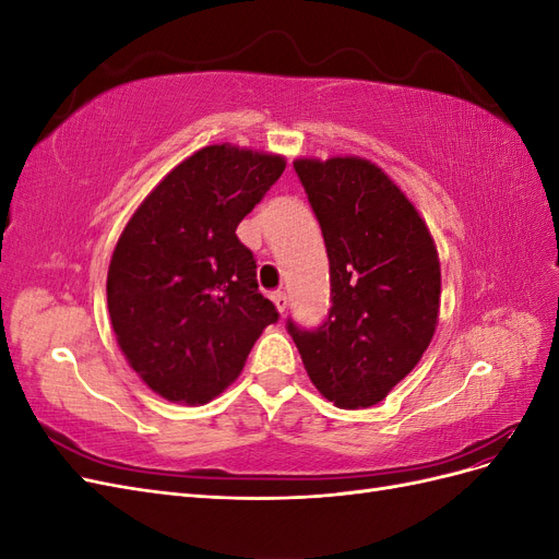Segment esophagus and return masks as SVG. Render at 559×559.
<instances>
[{
  "mask_svg": "<svg viewBox=\"0 0 559 559\" xmlns=\"http://www.w3.org/2000/svg\"><path fill=\"white\" fill-rule=\"evenodd\" d=\"M273 302H275V308H277L280 312H284L286 306H289V298H286L284 292H275V294H273Z\"/></svg>",
  "mask_w": 559,
  "mask_h": 559,
  "instance_id": "34e87169",
  "label": "esophagus"
}]
</instances>
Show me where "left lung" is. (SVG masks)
Returning a JSON list of instances; mask_svg holds the SVG:
<instances>
[{"mask_svg":"<svg viewBox=\"0 0 559 559\" xmlns=\"http://www.w3.org/2000/svg\"><path fill=\"white\" fill-rule=\"evenodd\" d=\"M294 167L326 242L333 306L314 331L286 329L321 396L370 408L431 343L441 261L425 218L376 163L335 156Z\"/></svg>","mask_w":559,"mask_h":559,"instance_id":"8db88e82","label":"left lung"}]
</instances>
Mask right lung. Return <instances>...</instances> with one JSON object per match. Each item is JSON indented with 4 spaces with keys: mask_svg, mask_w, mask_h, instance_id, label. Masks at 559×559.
Listing matches in <instances>:
<instances>
[{
    "mask_svg": "<svg viewBox=\"0 0 559 559\" xmlns=\"http://www.w3.org/2000/svg\"><path fill=\"white\" fill-rule=\"evenodd\" d=\"M284 167L277 154L202 146L126 224L111 253L107 306L123 357L158 396L210 403L238 380L253 343L277 321L235 230Z\"/></svg>",
    "mask_w": 559,
    "mask_h": 559,
    "instance_id": "add662e5",
    "label": "right lung"
}]
</instances>
